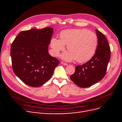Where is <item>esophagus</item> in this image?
<instances>
[{
	"label": "esophagus",
	"instance_id": "esophagus-1",
	"mask_svg": "<svg viewBox=\"0 0 122 122\" xmlns=\"http://www.w3.org/2000/svg\"><path fill=\"white\" fill-rule=\"evenodd\" d=\"M61 64H62L63 65H64V66H67V64H66V63H65V62H63V61H61Z\"/></svg>",
	"mask_w": 122,
	"mask_h": 122
}]
</instances>
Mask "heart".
<instances>
[{"label": "heart", "instance_id": "b5f03b06", "mask_svg": "<svg viewBox=\"0 0 122 122\" xmlns=\"http://www.w3.org/2000/svg\"><path fill=\"white\" fill-rule=\"evenodd\" d=\"M98 44L96 34L86 29H72L61 32L60 39L53 38L51 40V47L53 55L57 56L60 52L67 45L69 51L61 56L65 61L76 59L79 62L89 61L95 55Z\"/></svg>", "mask_w": 122, "mask_h": 122}]
</instances>
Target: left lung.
Here are the masks:
<instances>
[{
	"mask_svg": "<svg viewBox=\"0 0 122 122\" xmlns=\"http://www.w3.org/2000/svg\"><path fill=\"white\" fill-rule=\"evenodd\" d=\"M98 44L96 53L85 64L76 66L71 80L80 87H88L100 81L105 76L111 57V50L105 36L96 30Z\"/></svg>",
	"mask_w": 122,
	"mask_h": 122,
	"instance_id": "obj_1",
	"label": "left lung"
}]
</instances>
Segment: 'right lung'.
Here are the masks:
<instances>
[{
	"label": "right lung",
	"mask_w": 122,
	"mask_h": 122,
	"mask_svg": "<svg viewBox=\"0 0 122 122\" xmlns=\"http://www.w3.org/2000/svg\"><path fill=\"white\" fill-rule=\"evenodd\" d=\"M53 30L47 27L19 32L11 46L13 72L24 84L32 87L45 84L51 77L60 61L48 51Z\"/></svg>",
	"instance_id": "right-lung-1"
}]
</instances>
